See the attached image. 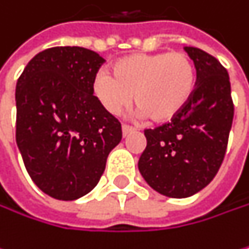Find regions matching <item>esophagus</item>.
I'll list each match as a JSON object with an SVG mask.
<instances>
[{
	"instance_id": "34e87169",
	"label": "esophagus",
	"mask_w": 249,
	"mask_h": 249,
	"mask_svg": "<svg viewBox=\"0 0 249 249\" xmlns=\"http://www.w3.org/2000/svg\"><path fill=\"white\" fill-rule=\"evenodd\" d=\"M133 131H136L134 127L128 125V124H122V134H124V136H127V134H130V133H133Z\"/></svg>"
}]
</instances>
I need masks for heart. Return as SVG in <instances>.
Segmentation results:
<instances>
[{
    "mask_svg": "<svg viewBox=\"0 0 249 249\" xmlns=\"http://www.w3.org/2000/svg\"><path fill=\"white\" fill-rule=\"evenodd\" d=\"M196 87V66L183 51L131 54L112 66V76L97 73L94 96L112 115L137 107L153 122H167L190 102Z\"/></svg>",
    "mask_w": 249,
    "mask_h": 249,
    "instance_id": "heart-1",
    "label": "heart"
}]
</instances>
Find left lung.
<instances>
[{"label": "left lung", "mask_w": 249, "mask_h": 249, "mask_svg": "<svg viewBox=\"0 0 249 249\" xmlns=\"http://www.w3.org/2000/svg\"><path fill=\"white\" fill-rule=\"evenodd\" d=\"M196 66V87L170 122L144 130L139 170L147 184L170 198H187L208 186L227 149L235 106L226 68L207 51L186 47Z\"/></svg>", "instance_id": "left-lung-1"}]
</instances>
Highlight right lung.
I'll list each match as a JSON object with an SVG mask.
<instances>
[{"mask_svg": "<svg viewBox=\"0 0 249 249\" xmlns=\"http://www.w3.org/2000/svg\"><path fill=\"white\" fill-rule=\"evenodd\" d=\"M105 59L84 47L47 48L16 85V143L28 174L48 196L73 201L99 183L121 122L93 90Z\"/></svg>", "mask_w": 249, "mask_h": 249, "instance_id": "add662e5", "label": "right lung"}]
</instances>
